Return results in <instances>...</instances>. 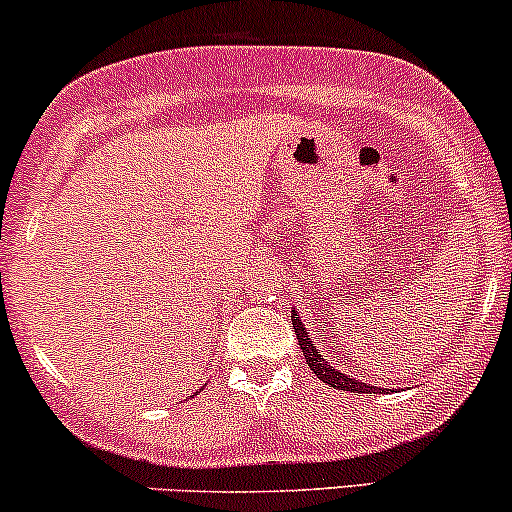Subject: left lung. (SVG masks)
Wrapping results in <instances>:
<instances>
[{
	"label": "left lung",
	"instance_id": "left-lung-1",
	"mask_svg": "<svg viewBox=\"0 0 512 512\" xmlns=\"http://www.w3.org/2000/svg\"><path fill=\"white\" fill-rule=\"evenodd\" d=\"M292 326H295V336H297V341H300V350H302L304 360H307L309 370H312L321 382L331 384L333 389H343V392H358V394H375L377 392V389L370 387V384L358 382V380H353L350 375H343V372L333 370V367L326 363L324 358H321V353L317 350V346H314L312 338H309L307 329L302 326V319L297 317L295 312H292Z\"/></svg>",
	"mask_w": 512,
	"mask_h": 512
}]
</instances>
